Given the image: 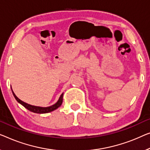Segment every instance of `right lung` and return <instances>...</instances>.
<instances>
[{"label":"right lung","mask_w":150,"mask_h":150,"mask_svg":"<svg viewBox=\"0 0 150 150\" xmlns=\"http://www.w3.org/2000/svg\"><path fill=\"white\" fill-rule=\"evenodd\" d=\"M12 92H13V96H14L15 98L16 99V100L18 102H19V103H20L21 105H23V106L25 107V108L28 109V110H30L31 112H34V113L44 114V113L50 112H52L53 110H54L57 108H59V107L61 106L62 103V98H63V93H62L61 97L59 98V100H58V102L55 104H54V105H52V106H49V107H40V106H32V105L28 104L25 103V102L21 101V100L19 99V98H18L16 96H15V94L14 93V92L13 91V90H12Z\"/></svg>","instance_id":"obj_1"}]
</instances>
